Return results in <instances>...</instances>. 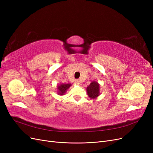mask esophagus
Wrapping results in <instances>:
<instances>
[{"label":"esophagus","mask_w":153,"mask_h":153,"mask_svg":"<svg viewBox=\"0 0 153 153\" xmlns=\"http://www.w3.org/2000/svg\"><path fill=\"white\" fill-rule=\"evenodd\" d=\"M75 82V84H80V81L79 80H76Z\"/></svg>","instance_id":"1"}]
</instances>
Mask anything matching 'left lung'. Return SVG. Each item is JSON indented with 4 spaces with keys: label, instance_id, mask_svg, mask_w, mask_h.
Masks as SVG:
<instances>
[{
    "label": "left lung",
    "instance_id": "1",
    "mask_svg": "<svg viewBox=\"0 0 153 153\" xmlns=\"http://www.w3.org/2000/svg\"><path fill=\"white\" fill-rule=\"evenodd\" d=\"M100 85L96 81H92L87 87V95L91 99H95L100 94Z\"/></svg>",
    "mask_w": 153,
    "mask_h": 153
}]
</instances>
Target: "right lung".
Wrapping results in <instances>:
<instances>
[{"mask_svg": "<svg viewBox=\"0 0 153 153\" xmlns=\"http://www.w3.org/2000/svg\"><path fill=\"white\" fill-rule=\"evenodd\" d=\"M71 85V84H59L57 86V90H58V94L59 95H64L66 91L69 89L70 86Z\"/></svg>", "mask_w": 153, "mask_h": 153, "instance_id": "obj_1", "label": "right lung"}]
</instances>
